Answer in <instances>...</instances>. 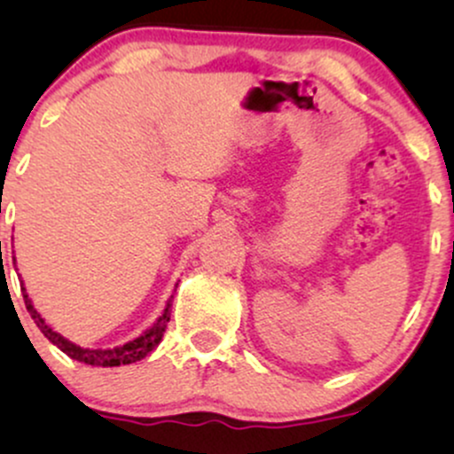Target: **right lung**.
I'll list each match as a JSON object with an SVG mask.
<instances>
[{
	"label": "right lung",
	"instance_id": "1",
	"mask_svg": "<svg viewBox=\"0 0 454 454\" xmlns=\"http://www.w3.org/2000/svg\"><path fill=\"white\" fill-rule=\"evenodd\" d=\"M23 299H25V307H27V311L31 314V317H34V322L38 325L40 331L44 333L46 340H49L51 343H55L61 352H66L67 356L74 358V361L96 364V367H117V364L137 363V361H140V358L147 356V354L161 341V337H164L166 325L170 322V307H173V303L168 301V305H166L164 314L158 317V322H155L149 331H145L143 335L137 337L134 341H128L126 346L111 348V350H90V348H81V346H76V343L64 340V337L46 325L44 317L34 309L29 296L23 294Z\"/></svg>",
	"mask_w": 454,
	"mask_h": 454
}]
</instances>
